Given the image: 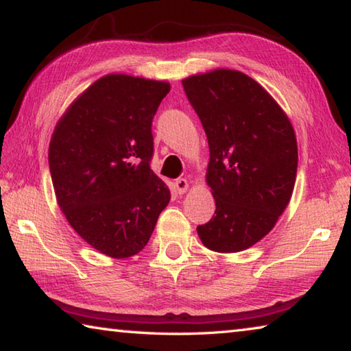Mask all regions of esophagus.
Here are the masks:
<instances>
[{"mask_svg": "<svg viewBox=\"0 0 351 351\" xmlns=\"http://www.w3.org/2000/svg\"><path fill=\"white\" fill-rule=\"evenodd\" d=\"M175 186H176L178 193H186L189 189V181L186 180V178H180V180L175 181Z\"/></svg>", "mask_w": 351, "mask_h": 351, "instance_id": "obj_1", "label": "esophagus"}]
</instances>
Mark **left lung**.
<instances>
[{"label": "left lung", "instance_id": "8db88e82", "mask_svg": "<svg viewBox=\"0 0 351 351\" xmlns=\"http://www.w3.org/2000/svg\"><path fill=\"white\" fill-rule=\"evenodd\" d=\"M182 86L209 142L206 181L217 206L198 235L210 251H245L274 228L293 195L294 128L268 91L240 71L192 75Z\"/></svg>", "mask_w": 351, "mask_h": 351}]
</instances>
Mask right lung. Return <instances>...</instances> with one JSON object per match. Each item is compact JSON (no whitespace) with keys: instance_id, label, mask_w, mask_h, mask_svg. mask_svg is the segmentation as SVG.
<instances>
[{"instance_id":"add662e5","label":"right lung","mask_w":351,"mask_h":351,"mask_svg":"<svg viewBox=\"0 0 351 351\" xmlns=\"http://www.w3.org/2000/svg\"><path fill=\"white\" fill-rule=\"evenodd\" d=\"M167 82L108 74L77 97L49 144L57 203L88 245L112 258L144 249L170 190L150 169L152 122Z\"/></svg>"}]
</instances>
